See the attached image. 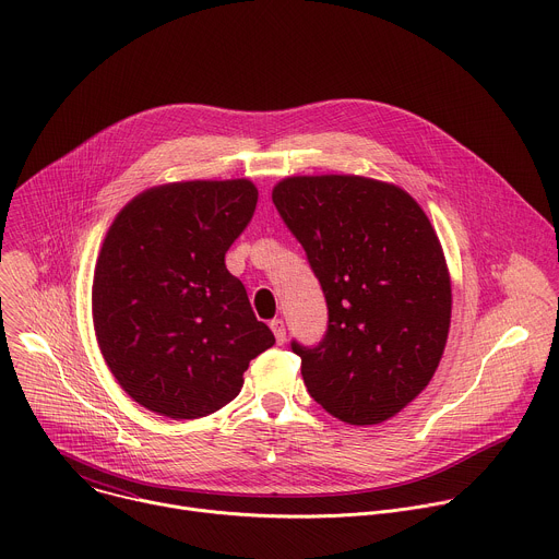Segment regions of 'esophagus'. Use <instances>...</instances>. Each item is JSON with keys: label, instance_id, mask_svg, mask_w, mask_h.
<instances>
[{"label": "esophagus", "instance_id": "obj_1", "mask_svg": "<svg viewBox=\"0 0 559 559\" xmlns=\"http://www.w3.org/2000/svg\"><path fill=\"white\" fill-rule=\"evenodd\" d=\"M270 328H272V332H274V336H276V343H278V345H283V343H285V338H287L285 323L281 321V318H274V321L270 323Z\"/></svg>", "mask_w": 559, "mask_h": 559}]
</instances>
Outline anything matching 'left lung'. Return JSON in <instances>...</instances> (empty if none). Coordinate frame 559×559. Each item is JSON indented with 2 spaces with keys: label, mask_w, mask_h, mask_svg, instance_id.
I'll return each mask as SVG.
<instances>
[{
  "label": "left lung",
  "mask_w": 559,
  "mask_h": 559,
  "mask_svg": "<svg viewBox=\"0 0 559 559\" xmlns=\"http://www.w3.org/2000/svg\"><path fill=\"white\" fill-rule=\"evenodd\" d=\"M272 201L330 309L321 345L292 343L309 395L356 427L401 414L433 378L451 325V276L429 216L403 188L358 175L285 177Z\"/></svg>",
  "instance_id": "1"
}]
</instances>
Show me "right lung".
I'll list each match as a JSON object with an SVG mask.
<instances>
[{
	"label": "right lung",
	"instance_id": "1",
	"mask_svg": "<svg viewBox=\"0 0 559 559\" xmlns=\"http://www.w3.org/2000/svg\"><path fill=\"white\" fill-rule=\"evenodd\" d=\"M250 179L175 181L128 201L102 243L93 325L134 403L173 420L210 416L276 341L252 311L225 252L250 223Z\"/></svg>",
	"mask_w": 559,
	"mask_h": 559
}]
</instances>
